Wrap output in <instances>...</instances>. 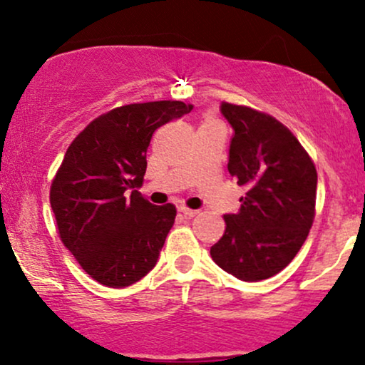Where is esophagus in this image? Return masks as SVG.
<instances>
[{"mask_svg": "<svg viewBox=\"0 0 365 365\" xmlns=\"http://www.w3.org/2000/svg\"><path fill=\"white\" fill-rule=\"evenodd\" d=\"M180 212H182L183 215L185 217H188V219H190V217H195L197 214H198V210H193V209H188V207H180L178 209Z\"/></svg>", "mask_w": 365, "mask_h": 365, "instance_id": "esophagus-1", "label": "esophagus"}]
</instances>
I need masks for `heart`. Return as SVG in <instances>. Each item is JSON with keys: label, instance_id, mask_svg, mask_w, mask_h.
<instances>
[{"label": "heart", "instance_id": "1", "mask_svg": "<svg viewBox=\"0 0 365 365\" xmlns=\"http://www.w3.org/2000/svg\"><path fill=\"white\" fill-rule=\"evenodd\" d=\"M205 123H217V121H215L214 118H207V119H205Z\"/></svg>", "mask_w": 365, "mask_h": 365}]
</instances>
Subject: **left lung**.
I'll use <instances>...</instances> for the list:
<instances>
[{
	"instance_id": "1",
	"label": "left lung",
	"mask_w": 365,
	"mask_h": 365,
	"mask_svg": "<svg viewBox=\"0 0 365 365\" xmlns=\"http://www.w3.org/2000/svg\"><path fill=\"white\" fill-rule=\"evenodd\" d=\"M234 129L227 170L247 188L224 236L210 247L217 266L242 281L278 274L298 255L315 219L317 168L298 138L269 114L224 103Z\"/></svg>"
}]
</instances>
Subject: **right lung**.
Listing matches in <instances>:
<instances>
[{"label": "right lung", "mask_w": 365, "mask_h": 365, "mask_svg": "<svg viewBox=\"0 0 365 365\" xmlns=\"http://www.w3.org/2000/svg\"><path fill=\"white\" fill-rule=\"evenodd\" d=\"M193 109L182 101L126 104L101 114L71 143L50 187L60 241L98 283L124 288L153 269L177 209L136 190L146 150L163 124Z\"/></svg>", "instance_id": "right-lung-1"}]
</instances>
